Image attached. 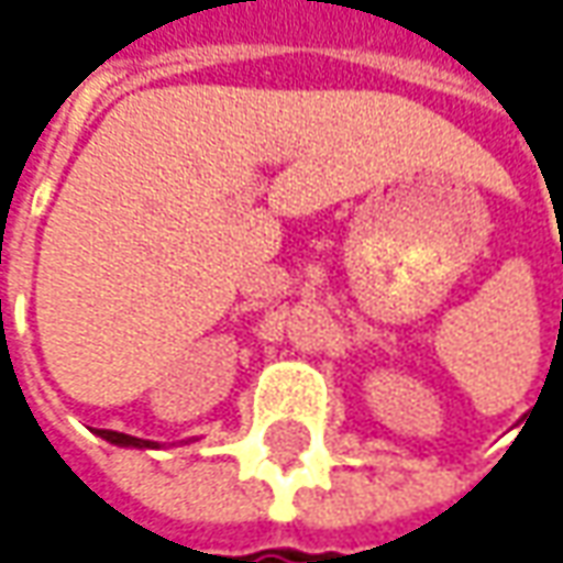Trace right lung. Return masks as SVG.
Wrapping results in <instances>:
<instances>
[{
	"label": "right lung",
	"instance_id": "right-lung-1",
	"mask_svg": "<svg viewBox=\"0 0 563 563\" xmlns=\"http://www.w3.org/2000/svg\"><path fill=\"white\" fill-rule=\"evenodd\" d=\"M101 440L114 443V446H126V449H157L154 440H139V437H130V433H117V431H96Z\"/></svg>",
	"mask_w": 563,
	"mask_h": 563
}]
</instances>
